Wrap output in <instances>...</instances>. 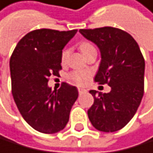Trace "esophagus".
Returning a JSON list of instances; mask_svg holds the SVG:
<instances>
[{
  "mask_svg": "<svg viewBox=\"0 0 153 153\" xmlns=\"http://www.w3.org/2000/svg\"><path fill=\"white\" fill-rule=\"evenodd\" d=\"M78 92H79V94H83V93H86L87 90L84 88H78Z\"/></svg>",
  "mask_w": 153,
  "mask_h": 153,
  "instance_id": "34e87169",
  "label": "esophagus"
}]
</instances>
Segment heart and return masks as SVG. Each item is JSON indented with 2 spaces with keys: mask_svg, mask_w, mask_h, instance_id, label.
Listing matches in <instances>:
<instances>
[{
  "mask_svg": "<svg viewBox=\"0 0 153 153\" xmlns=\"http://www.w3.org/2000/svg\"><path fill=\"white\" fill-rule=\"evenodd\" d=\"M92 49H94V47L89 43H82L81 45H80V50H81L82 53L84 54V56ZM67 56H68V51H63L62 54H61V61L64 62V61L66 60ZM89 78H90V72L87 70H76L69 74V79L77 85L85 84V83L88 81Z\"/></svg>",
  "mask_w": 153,
  "mask_h": 153,
  "instance_id": "b5f03b06",
  "label": "heart"
}]
</instances>
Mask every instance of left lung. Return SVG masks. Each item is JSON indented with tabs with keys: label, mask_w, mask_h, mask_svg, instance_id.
<instances>
[{
	"label": "left lung",
	"mask_w": 153,
	"mask_h": 153,
	"mask_svg": "<svg viewBox=\"0 0 153 153\" xmlns=\"http://www.w3.org/2000/svg\"><path fill=\"white\" fill-rule=\"evenodd\" d=\"M79 32L100 51L95 81L111 88L107 94L90 91L95 100L88 110L89 119L99 131H118L134 117L143 96L145 59L141 50L130 34L118 28L80 29Z\"/></svg>",
	"instance_id": "1"
}]
</instances>
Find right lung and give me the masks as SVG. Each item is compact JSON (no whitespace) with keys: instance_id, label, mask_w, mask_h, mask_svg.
<instances>
[{"instance_id":"obj_1","label":"right lung","mask_w":153,"mask_h":153,"mask_svg":"<svg viewBox=\"0 0 153 153\" xmlns=\"http://www.w3.org/2000/svg\"><path fill=\"white\" fill-rule=\"evenodd\" d=\"M77 30L38 29L19 41L10 60L11 91L24 120L44 134L61 131L78 97L76 87L63 83L57 91L48 85L51 75L61 69L63 48Z\"/></svg>"}]
</instances>
